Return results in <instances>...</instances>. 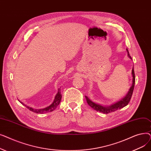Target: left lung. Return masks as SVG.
Instances as JSON below:
<instances>
[{
  "label": "left lung",
  "instance_id": "obj_1",
  "mask_svg": "<svg viewBox=\"0 0 151 151\" xmlns=\"http://www.w3.org/2000/svg\"><path fill=\"white\" fill-rule=\"evenodd\" d=\"M126 50L127 51V54L128 56L130 59H132V58L129 54V51L127 49H126ZM132 76H133V83H132V85L131 86V88L129 89V91L128 92L127 94L126 95V96L125 97H124L122 99H121L120 101H119L115 104L110 105V106H103L97 104H96L93 101H92V100H91L88 97L85 96L87 102H88V105L92 108L93 109L97 111L103 113L104 114H108L109 113L111 112H114L116 111V110L122 108L124 107H125V106L129 104V103L130 102V100L131 99V97L132 96L133 94V89H134V83H135V76H134V68L133 67L132 70Z\"/></svg>",
  "mask_w": 151,
  "mask_h": 151
}]
</instances>
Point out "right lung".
<instances>
[{
    "instance_id": "obj_1",
    "label": "right lung",
    "mask_w": 151,
    "mask_h": 151,
    "mask_svg": "<svg viewBox=\"0 0 151 151\" xmlns=\"http://www.w3.org/2000/svg\"><path fill=\"white\" fill-rule=\"evenodd\" d=\"M61 98H62V95L60 93V89L59 88L58 89V92L57 93L56 95H55L52 104L46 108H42V109H34V108H32L26 105L25 104H24L22 101H19L21 104H22L23 105H24L27 108H28L30 111H31L38 113V114H43V113H48V112H51V111H54L59 105L60 100H61Z\"/></svg>"
}]
</instances>
